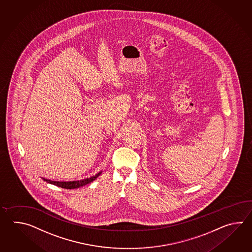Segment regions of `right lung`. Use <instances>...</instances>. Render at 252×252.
Segmentation results:
<instances>
[{
	"instance_id": "1",
	"label": "right lung",
	"mask_w": 252,
	"mask_h": 252,
	"mask_svg": "<svg viewBox=\"0 0 252 252\" xmlns=\"http://www.w3.org/2000/svg\"><path fill=\"white\" fill-rule=\"evenodd\" d=\"M100 175H101V172L98 173L95 176L90 177V178H86V179H83V180H80V181H72V182H59V181H51V180L45 179V178H43V179L46 182L52 184V185H55V186H58L59 188H65V189H75V188H81V187H84V186H86V185L89 184V183L93 182Z\"/></svg>"
}]
</instances>
